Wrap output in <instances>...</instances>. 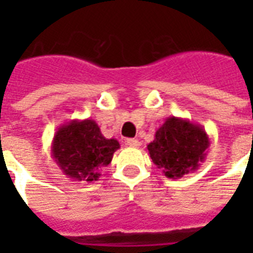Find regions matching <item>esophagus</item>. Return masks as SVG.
I'll list each match as a JSON object with an SVG mask.
<instances>
[{"label": "esophagus", "mask_w": 253, "mask_h": 253, "mask_svg": "<svg viewBox=\"0 0 253 253\" xmlns=\"http://www.w3.org/2000/svg\"><path fill=\"white\" fill-rule=\"evenodd\" d=\"M126 144L128 147H138L139 140L138 139H126Z\"/></svg>", "instance_id": "1"}]
</instances>
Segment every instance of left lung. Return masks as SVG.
<instances>
[{"label":"left lung","mask_w":253,"mask_h":253,"mask_svg":"<svg viewBox=\"0 0 253 253\" xmlns=\"http://www.w3.org/2000/svg\"><path fill=\"white\" fill-rule=\"evenodd\" d=\"M210 139L201 125L189 119L169 117L147 146L152 162L168 178L196 172L205 162Z\"/></svg>","instance_id":"8db88e82"}]
</instances>
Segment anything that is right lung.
<instances>
[{
    "label": "right lung",
    "mask_w": 253,
    "mask_h": 253,
    "mask_svg": "<svg viewBox=\"0 0 253 253\" xmlns=\"http://www.w3.org/2000/svg\"><path fill=\"white\" fill-rule=\"evenodd\" d=\"M119 147L117 139L103 136L93 119H72L57 128L51 154L68 178L94 182L101 176V169L110 164Z\"/></svg>",
    "instance_id": "right-lung-1"
}]
</instances>
